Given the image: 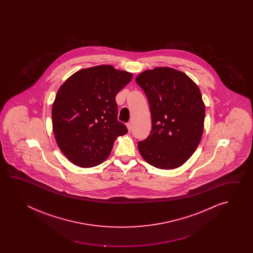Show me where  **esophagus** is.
<instances>
[{
    "mask_svg": "<svg viewBox=\"0 0 253 253\" xmlns=\"http://www.w3.org/2000/svg\"><path fill=\"white\" fill-rule=\"evenodd\" d=\"M126 126H127V129H128L129 132L131 131V129H132V125H131V123H127L126 124Z\"/></svg>",
    "mask_w": 253,
    "mask_h": 253,
    "instance_id": "34e87169",
    "label": "esophagus"
}]
</instances>
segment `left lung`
Segmentation results:
<instances>
[{
	"label": "left lung",
	"mask_w": 253,
	"mask_h": 253,
	"mask_svg": "<svg viewBox=\"0 0 253 253\" xmlns=\"http://www.w3.org/2000/svg\"><path fill=\"white\" fill-rule=\"evenodd\" d=\"M150 106L152 129L137 144L142 157L159 169L181 167L202 139L205 106L199 87L172 68L145 70L135 78Z\"/></svg>",
	"instance_id": "left-lung-1"
}]
</instances>
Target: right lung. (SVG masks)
Listing matches in <instances>:
<instances>
[{"instance_id": "add662e5", "label": "right lung", "mask_w": 253, "mask_h": 253, "mask_svg": "<svg viewBox=\"0 0 253 253\" xmlns=\"http://www.w3.org/2000/svg\"><path fill=\"white\" fill-rule=\"evenodd\" d=\"M132 73L100 65L79 70L59 87L52 105L53 133L59 149L78 167L105 161L127 128L118 120L116 96Z\"/></svg>"}]
</instances>
